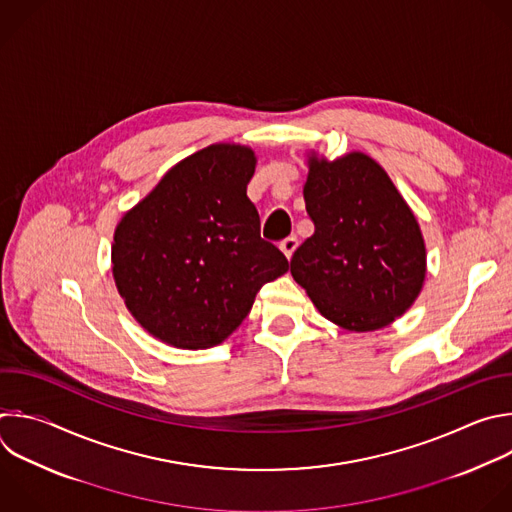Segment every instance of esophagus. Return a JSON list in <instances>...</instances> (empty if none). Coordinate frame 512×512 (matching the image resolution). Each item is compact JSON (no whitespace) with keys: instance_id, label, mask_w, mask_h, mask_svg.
Wrapping results in <instances>:
<instances>
[{"instance_id":"1","label":"esophagus","mask_w":512,"mask_h":512,"mask_svg":"<svg viewBox=\"0 0 512 512\" xmlns=\"http://www.w3.org/2000/svg\"><path fill=\"white\" fill-rule=\"evenodd\" d=\"M281 251L285 253V257L287 259H291V255H293V251L297 249V237L295 235H289V237H285L283 241H281Z\"/></svg>"}]
</instances>
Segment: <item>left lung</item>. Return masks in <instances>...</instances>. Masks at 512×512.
<instances>
[{
	"mask_svg": "<svg viewBox=\"0 0 512 512\" xmlns=\"http://www.w3.org/2000/svg\"><path fill=\"white\" fill-rule=\"evenodd\" d=\"M303 187L315 231L291 257V275L319 313L350 331L390 325L426 277L420 225L386 170L364 152L307 158Z\"/></svg>",
	"mask_w": 512,
	"mask_h": 512,
	"instance_id": "obj_1",
	"label": "left lung"
}]
</instances>
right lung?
<instances>
[{
  "instance_id": "add662e5",
  "label": "right lung",
  "mask_w": 512,
  "mask_h": 512,
  "mask_svg": "<svg viewBox=\"0 0 512 512\" xmlns=\"http://www.w3.org/2000/svg\"><path fill=\"white\" fill-rule=\"evenodd\" d=\"M255 152L211 144L179 164L116 225L112 275L132 317L160 342L205 350L241 325L257 291L287 271L247 197Z\"/></svg>"
}]
</instances>
